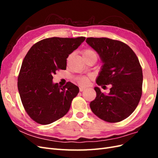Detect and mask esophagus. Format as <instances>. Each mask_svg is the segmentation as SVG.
Segmentation results:
<instances>
[{
	"label": "esophagus",
	"instance_id": "1",
	"mask_svg": "<svg viewBox=\"0 0 158 158\" xmlns=\"http://www.w3.org/2000/svg\"><path fill=\"white\" fill-rule=\"evenodd\" d=\"M85 89V88H82V87H80V92H83V91Z\"/></svg>",
	"mask_w": 158,
	"mask_h": 158
}]
</instances>
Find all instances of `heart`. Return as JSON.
<instances>
[{
  "mask_svg": "<svg viewBox=\"0 0 158 158\" xmlns=\"http://www.w3.org/2000/svg\"><path fill=\"white\" fill-rule=\"evenodd\" d=\"M92 54H95V53L92 50L85 49L82 52V56L92 55ZM88 82H89V80L86 77H81L78 79V82L82 85H86L88 84Z\"/></svg>",
  "mask_w": 158,
  "mask_h": 158,
  "instance_id": "heart-1",
  "label": "heart"
}]
</instances>
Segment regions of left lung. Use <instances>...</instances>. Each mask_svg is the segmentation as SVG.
<instances>
[{
    "instance_id": "obj_1",
    "label": "left lung",
    "mask_w": 158,
    "mask_h": 158,
    "mask_svg": "<svg viewBox=\"0 0 158 158\" xmlns=\"http://www.w3.org/2000/svg\"><path fill=\"white\" fill-rule=\"evenodd\" d=\"M85 41L103 63L96 83L111 84L109 94L94 88L96 98L90 102V108L103 121L120 122L133 113L141 98L143 75L139 60L131 47L120 41L88 37Z\"/></svg>"
}]
</instances>
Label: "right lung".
Returning <instances> with one entry per match:
<instances>
[{
    "instance_id": "1",
    "label": "right lung",
    "mask_w": 158,
    "mask_h": 158,
    "mask_svg": "<svg viewBox=\"0 0 158 158\" xmlns=\"http://www.w3.org/2000/svg\"><path fill=\"white\" fill-rule=\"evenodd\" d=\"M85 37H51L33 45L23 59L18 89L26 111L33 121L49 125L69 111L79 88L71 82L63 87L53 83V74L66 70V59L82 44Z\"/></svg>"
}]
</instances>
